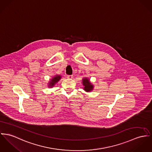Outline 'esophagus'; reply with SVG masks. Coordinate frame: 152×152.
Masks as SVG:
<instances>
[{
	"label": "esophagus",
	"instance_id": "esophagus-1",
	"mask_svg": "<svg viewBox=\"0 0 152 152\" xmlns=\"http://www.w3.org/2000/svg\"><path fill=\"white\" fill-rule=\"evenodd\" d=\"M73 77V75H67V78L71 79Z\"/></svg>",
	"mask_w": 152,
	"mask_h": 152
}]
</instances>
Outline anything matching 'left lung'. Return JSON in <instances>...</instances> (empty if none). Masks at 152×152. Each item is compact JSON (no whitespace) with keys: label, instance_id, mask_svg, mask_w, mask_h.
<instances>
[{"label":"left lung","instance_id":"left-lung-1","mask_svg":"<svg viewBox=\"0 0 152 152\" xmlns=\"http://www.w3.org/2000/svg\"><path fill=\"white\" fill-rule=\"evenodd\" d=\"M82 83L84 86V90L86 92H90L93 90V85L90 83V80L87 77H84L82 79Z\"/></svg>","mask_w":152,"mask_h":152}]
</instances>
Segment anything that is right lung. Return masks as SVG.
I'll return each instance as SVG.
<instances>
[{"label": "right lung", "mask_w": 152, "mask_h": 152, "mask_svg": "<svg viewBox=\"0 0 152 152\" xmlns=\"http://www.w3.org/2000/svg\"><path fill=\"white\" fill-rule=\"evenodd\" d=\"M61 76L60 75H56L50 80V82L48 83V87H53L55 85V84L57 83L61 79Z\"/></svg>", "instance_id": "right-lung-1"}]
</instances>
